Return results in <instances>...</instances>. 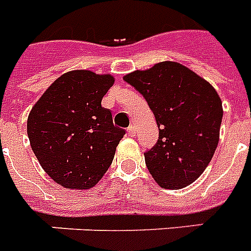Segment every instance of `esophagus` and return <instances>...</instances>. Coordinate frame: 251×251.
<instances>
[{
  "label": "esophagus",
  "mask_w": 251,
  "mask_h": 251,
  "mask_svg": "<svg viewBox=\"0 0 251 251\" xmlns=\"http://www.w3.org/2000/svg\"><path fill=\"white\" fill-rule=\"evenodd\" d=\"M135 131L136 129L134 125H130L129 127H127V134H129L130 136H135Z\"/></svg>",
  "instance_id": "esophagus-1"
}]
</instances>
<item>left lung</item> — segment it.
Instances as JSON below:
<instances>
[{"label": "left lung", "instance_id": "obj_1", "mask_svg": "<svg viewBox=\"0 0 251 251\" xmlns=\"http://www.w3.org/2000/svg\"><path fill=\"white\" fill-rule=\"evenodd\" d=\"M153 112L158 140L144 153L158 185L180 189L202 174L219 142L223 107L206 79L176 62H161L124 76Z\"/></svg>", "mask_w": 251, "mask_h": 251}]
</instances>
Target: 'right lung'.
I'll use <instances>...</instances> for the list:
<instances>
[{
  "label": "right lung",
  "mask_w": 251,
  "mask_h": 251,
  "mask_svg": "<svg viewBox=\"0 0 251 251\" xmlns=\"http://www.w3.org/2000/svg\"><path fill=\"white\" fill-rule=\"evenodd\" d=\"M111 75L86 69L56 78L33 105L26 132L46 174L64 188L89 189L111 166L125 130L113 125L101 99L113 86Z\"/></svg>",
  "instance_id": "1"
}]
</instances>
